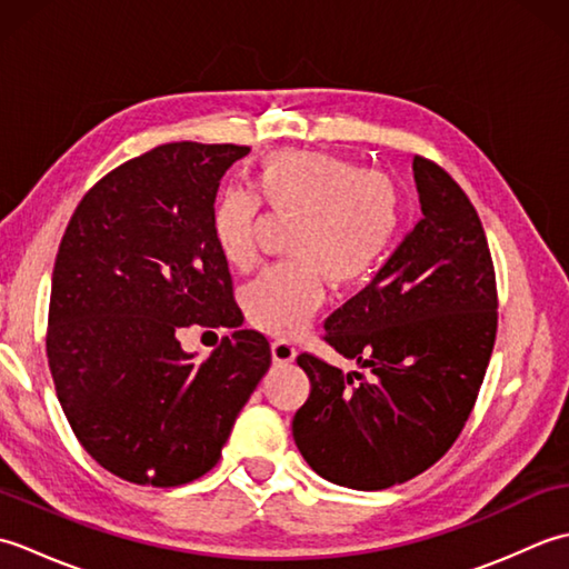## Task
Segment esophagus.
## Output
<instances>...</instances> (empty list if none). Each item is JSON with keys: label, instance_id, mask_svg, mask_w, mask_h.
Returning <instances> with one entry per match:
<instances>
[{"label": "esophagus", "instance_id": "esophagus-1", "mask_svg": "<svg viewBox=\"0 0 569 569\" xmlns=\"http://www.w3.org/2000/svg\"><path fill=\"white\" fill-rule=\"evenodd\" d=\"M271 357L276 365H291L296 359V347L288 340H276L271 342Z\"/></svg>", "mask_w": 569, "mask_h": 569}]
</instances>
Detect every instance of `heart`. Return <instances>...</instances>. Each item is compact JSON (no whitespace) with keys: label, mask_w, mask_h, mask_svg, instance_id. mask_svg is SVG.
Instances as JSON below:
<instances>
[{"label":"heart","mask_w":569,"mask_h":569,"mask_svg":"<svg viewBox=\"0 0 569 569\" xmlns=\"http://www.w3.org/2000/svg\"><path fill=\"white\" fill-rule=\"evenodd\" d=\"M251 191L224 190L210 212L222 259L249 269L257 259L259 202L298 214L288 239L291 261L266 269L244 291V310L261 330L293 337L325 300V278L352 288L379 269L403 227V198L381 171H361L342 156L283 149L259 161Z\"/></svg>","instance_id":"1"}]
</instances>
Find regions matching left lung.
I'll list each match as a JSON object with an SVG mask.
<instances>
[{"label":"left lung","mask_w":569,"mask_h":569,"mask_svg":"<svg viewBox=\"0 0 569 569\" xmlns=\"http://www.w3.org/2000/svg\"><path fill=\"white\" fill-rule=\"evenodd\" d=\"M413 178L420 222L325 320V342L369 373L298 357L310 379L298 450L322 479L359 491L403 485L450 450L497 340V276L475 204L422 156Z\"/></svg>","instance_id":"obj_1"}]
</instances>
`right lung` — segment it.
Wrapping results in <instances>:
<instances>
[{
	"label": "right lung",
	"instance_id": "1",
	"mask_svg": "<svg viewBox=\"0 0 569 569\" xmlns=\"http://www.w3.org/2000/svg\"><path fill=\"white\" fill-rule=\"evenodd\" d=\"M249 147L163 143L98 180L58 247L46 355L58 401L94 462L131 485L178 487L210 471L271 367L239 330L214 244L217 188ZM237 327L200 366L177 332Z\"/></svg>",
	"mask_w": 569,
	"mask_h": 569
}]
</instances>
